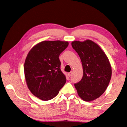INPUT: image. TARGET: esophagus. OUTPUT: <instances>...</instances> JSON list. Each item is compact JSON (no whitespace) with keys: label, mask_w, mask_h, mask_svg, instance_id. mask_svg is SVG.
<instances>
[{"label":"esophagus","mask_w":127,"mask_h":127,"mask_svg":"<svg viewBox=\"0 0 127 127\" xmlns=\"http://www.w3.org/2000/svg\"><path fill=\"white\" fill-rule=\"evenodd\" d=\"M72 73H73V72H72V71H70V73H69L68 74V76H69V77H70V76H71V75H72Z\"/></svg>","instance_id":"esophagus-1"}]
</instances>
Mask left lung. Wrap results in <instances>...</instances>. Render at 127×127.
<instances>
[{"instance_id": "1", "label": "left lung", "mask_w": 127, "mask_h": 127, "mask_svg": "<svg viewBox=\"0 0 127 127\" xmlns=\"http://www.w3.org/2000/svg\"><path fill=\"white\" fill-rule=\"evenodd\" d=\"M71 46L82 61L83 76L74 84L78 94L84 101L102 95L109 83L112 68L109 60L99 46L91 40L74 41Z\"/></svg>"}]
</instances>
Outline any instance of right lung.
<instances>
[{
    "instance_id": "add662e5",
    "label": "right lung",
    "mask_w": 127,
    "mask_h": 127,
    "mask_svg": "<svg viewBox=\"0 0 127 127\" xmlns=\"http://www.w3.org/2000/svg\"><path fill=\"white\" fill-rule=\"evenodd\" d=\"M68 44L60 40L43 41L28 54L24 63L25 80L32 93L41 100L54 98L65 83L59 56Z\"/></svg>"
}]
</instances>
